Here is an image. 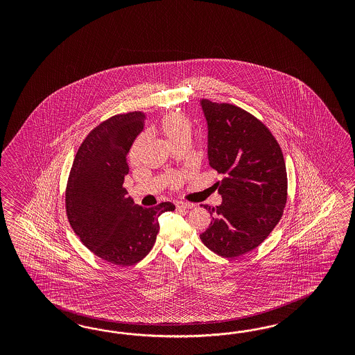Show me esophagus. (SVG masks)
I'll return each instance as SVG.
<instances>
[{
    "mask_svg": "<svg viewBox=\"0 0 355 355\" xmlns=\"http://www.w3.org/2000/svg\"><path fill=\"white\" fill-rule=\"evenodd\" d=\"M175 207H177V209H191L193 208V205L184 203V202H175Z\"/></svg>",
    "mask_w": 355,
    "mask_h": 355,
    "instance_id": "34e87169",
    "label": "esophagus"
}]
</instances>
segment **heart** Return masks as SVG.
<instances>
[{
	"mask_svg": "<svg viewBox=\"0 0 355 355\" xmlns=\"http://www.w3.org/2000/svg\"><path fill=\"white\" fill-rule=\"evenodd\" d=\"M157 129L171 147L175 144H180V143H184V141L186 143L191 141V135H193L191 122L182 114L169 113V114L164 116L157 125ZM141 144H143V138L140 137L135 140V143L132 144V147L130 150V162H137ZM180 182H181V177L173 175L172 186H178Z\"/></svg>",
	"mask_w": 355,
	"mask_h": 355,
	"instance_id": "1",
	"label": "heart"
}]
</instances>
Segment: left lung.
Listing matches in <instances>:
<instances>
[{
    "instance_id": "left-lung-1",
    "label": "left lung",
    "mask_w": 355,
    "mask_h": 355,
    "mask_svg": "<svg viewBox=\"0 0 355 355\" xmlns=\"http://www.w3.org/2000/svg\"><path fill=\"white\" fill-rule=\"evenodd\" d=\"M208 128V162L224 180L223 203L208 208L211 224L200 239L223 258L252 251L284 214L288 178L284 155L266 125L232 104L200 100Z\"/></svg>"
}]
</instances>
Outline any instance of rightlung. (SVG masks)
Listing matches in <instances>:
<instances>
[{"mask_svg":"<svg viewBox=\"0 0 355 355\" xmlns=\"http://www.w3.org/2000/svg\"><path fill=\"white\" fill-rule=\"evenodd\" d=\"M144 119L143 112H130L92 130L76 152L66 187V214L76 236L96 257L122 267L146 258L160 229L159 216L175 209L171 202L143 208L126 198V157Z\"/></svg>","mask_w":355,"mask_h":355,"instance_id":"obj_1","label":"right lung"}]
</instances>
